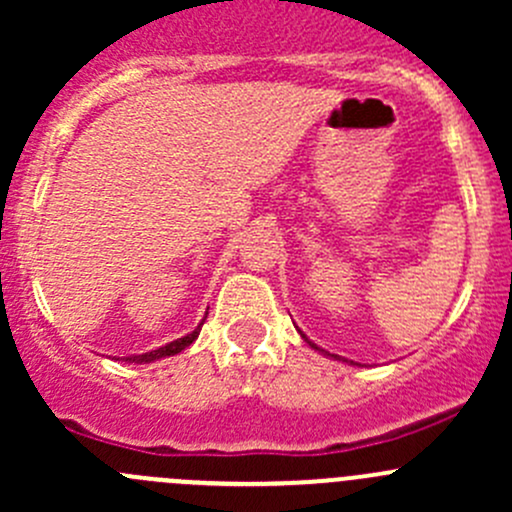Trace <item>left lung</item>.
<instances>
[{
    "label": "left lung",
    "instance_id": "1",
    "mask_svg": "<svg viewBox=\"0 0 512 512\" xmlns=\"http://www.w3.org/2000/svg\"><path fill=\"white\" fill-rule=\"evenodd\" d=\"M304 339H307V337H304ZM307 342H309V339H307ZM309 347H314V344H312V342H309ZM314 349H317V347H314ZM319 352H322V349H319ZM334 359H337V356H334Z\"/></svg>",
    "mask_w": 512,
    "mask_h": 512
}]
</instances>
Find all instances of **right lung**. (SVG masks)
<instances>
[{"label": "right lung", "instance_id": "add662e5", "mask_svg": "<svg viewBox=\"0 0 512 512\" xmlns=\"http://www.w3.org/2000/svg\"><path fill=\"white\" fill-rule=\"evenodd\" d=\"M198 334H200V327L195 329V332H190L188 337H183V339H175V342H170V344H165V347H160V349H156V352H148V354H138V356H126V361L128 364H133V361H136V364H148V361H156V359H163V356H173V354H178V352H183L185 347H190V344L195 342V339H198Z\"/></svg>", "mask_w": 512, "mask_h": 512}]
</instances>
